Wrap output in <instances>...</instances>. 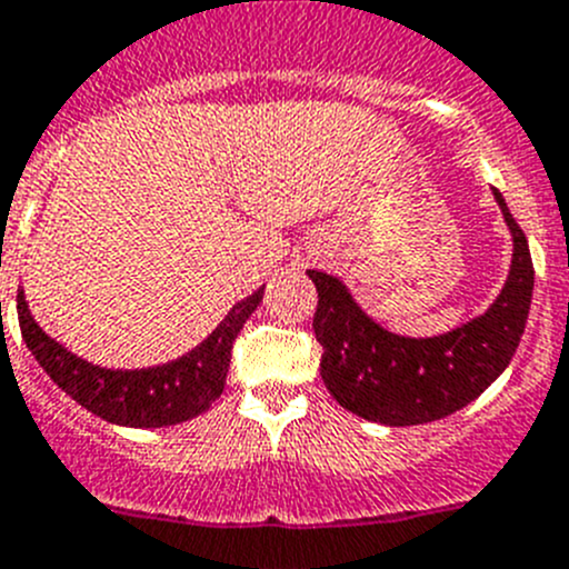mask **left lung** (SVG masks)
Instances as JSON below:
<instances>
[{
  "label": "left lung",
  "instance_id": "left-lung-1",
  "mask_svg": "<svg viewBox=\"0 0 569 569\" xmlns=\"http://www.w3.org/2000/svg\"><path fill=\"white\" fill-rule=\"evenodd\" d=\"M513 239L505 288L482 316L431 338L389 332L369 319L338 276L307 270L319 307L312 330L321 343V378L352 415L383 426H420L455 415L505 372L522 341L533 299V262L522 228L493 189Z\"/></svg>",
  "mask_w": 569,
  "mask_h": 569
}]
</instances>
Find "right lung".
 <instances>
[{
    "label": "right lung",
    "instance_id": "obj_1",
    "mask_svg": "<svg viewBox=\"0 0 569 569\" xmlns=\"http://www.w3.org/2000/svg\"><path fill=\"white\" fill-rule=\"evenodd\" d=\"M264 288L231 307L220 327L191 352L160 367L107 369L72 356L64 343L47 336L24 301V290L16 296L22 338L39 367L50 375L61 392L78 406L103 417L107 423L129 429H163L186 423L202 415L226 389L233 338L262 301Z\"/></svg>",
    "mask_w": 569,
    "mask_h": 569
}]
</instances>
